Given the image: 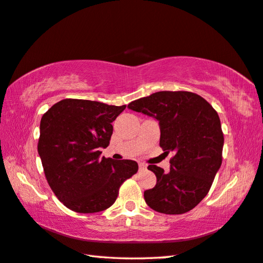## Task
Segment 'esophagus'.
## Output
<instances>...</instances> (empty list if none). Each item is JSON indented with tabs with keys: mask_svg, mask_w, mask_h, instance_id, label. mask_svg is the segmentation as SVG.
I'll return each instance as SVG.
<instances>
[{
	"mask_svg": "<svg viewBox=\"0 0 263 263\" xmlns=\"http://www.w3.org/2000/svg\"><path fill=\"white\" fill-rule=\"evenodd\" d=\"M139 171H145L146 170V165L144 164V163H139Z\"/></svg>",
	"mask_w": 263,
	"mask_h": 263,
	"instance_id": "esophagus-1",
	"label": "esophagus"
}]
</instances>
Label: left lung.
<instances>
[{
	"mask_svg": "<svg viewBox=\"0 0 263 263\" xmlns=\"http://www.w3.org/2000/svg\"><path fill=\"white\" fill-rule=\"evenodd\" d=\"M128 108L159 120L160 146L166 154L174 153L170 172L148 165L156 184L144 192L145 201L162 214L191 211L206 197L221 165L224 135L217 111L188 91H160L130 102Z\"/></svg>",
	"mask_w": 263,
	"mask_h": 263,
	"instance_id": "8db88e82",
	"label": "left lung"
}]
</instances>
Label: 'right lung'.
I'll return each mask as SVG.
<instances>
[{
    "instance_id": "1",
    "label": "right lung",
    "mask_w": 263,
    "mask_h": 263,
    "mask_svg": "<svg viewBox=\"0 0 263 263\" xmlns=\"http://www.w3.org/2000/svg\"><path fill=\"white\" fill-rule=\"evenodd\" d=\"M126 106L64 99L40 121L38 153L52 192L73 212H102L116 201L120 185L138 171L132 160L100 157L112 135L111 122Z\"/></svg>"
}]
</instances>
